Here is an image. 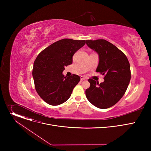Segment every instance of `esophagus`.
Listing matches in <instances>:
<instances>
[{"label": "esophagus", "instance_id": "34e87169", "mask_svg": "<svg viewBox=\"0 0 151 151\" xmlns=\"http://www.w3.org/2000/svg\"><path fill=\"white\" fill-rule=\"evenodd\" d=\"M86 77H84V76H81V80H86Z\"/></svg>", "mask_w": 151, "mask_h": 151}]
</instances>
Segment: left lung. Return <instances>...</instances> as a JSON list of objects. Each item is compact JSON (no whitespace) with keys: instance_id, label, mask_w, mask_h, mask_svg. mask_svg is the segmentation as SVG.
Listing matches in <instances>:
<instances>
[{"instance_id":"obj_1","label":"left lung","mask_w":151,"mask_h":151,"mask_svg":"<svg viewBox=\"0 0 151 151\" xmlns=\"http://www.w3.org/2000/svg\"><path fill=\"white\" fill-rule=\"evenodd\" d=\"M86 44L98 53L96 71L105 75V81L99 84L89 79L91 85L86 90V96L95 106L110 108L121 100L128 88L131 78L129 62L122 51L105 40H87Z\"/></svg>"}]
</instances>
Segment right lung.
<instances>
[{
    "label": "right lung",
    "instance_id": "1",
    "mask_svg": "<svg viewBox=\"0 0 151 151\" xmlns=\"http://www.w3.org/2000/svg\"><path fill=\"white\" fill-rule=\"evenodd\" d=\"M86 40L64 38L46 47L34 63L32 76L37 92L46 103L52 106L65 102L80 81L77 75L64 76L65 67L72 63L74 54Z\"/></svg>",
    "mask_w": 151,
    "mask_h": 151
}]
</instances>
